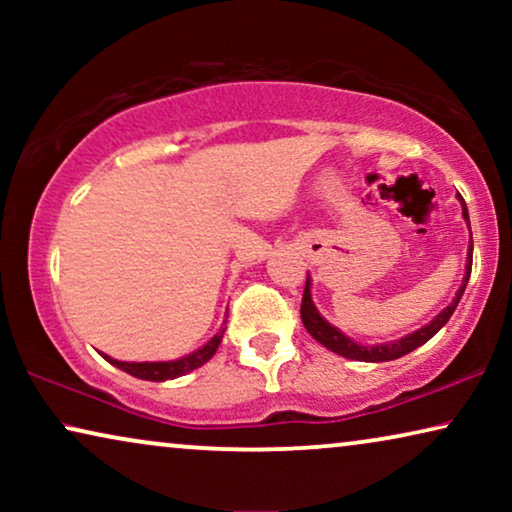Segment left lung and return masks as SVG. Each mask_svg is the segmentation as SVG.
<instances>
[{
  "mask_svg": "<svg viewBox=\"0 0 512 512\" xmlns=\"http://www.w3.org/2000/svg\"><path fill=\"white\" fill-rule=\"evenodd\" d=\"M461 205H464V219L468 226H471V221H468V209H466V202L464 198L459 195ZM471 265H473V242L471 247H468V263H466V277H464V284H461V289L457 291V298L452 300L450 307H445L443 312L438 314L436 319L431 321L429 326L419 328V331L405 335L401 340H394V342H387V345H356L354 340H349L345 333H340L338 328H333L328 321L321 317L317 312V307L312 303V296H310V277H307L305 282V291H303V303H300V319H303V324L307 328V333L312 335L314 340L321 342L326 349H331V352L345 356V359H354V361H370V363H382V361H394V359H401V356L410 354L412 349L422 347L426 340H431L433 335H436L440 328H443L447 321H450L452 312L457 310L459 300H461V293H464L466 284H468V277H471Z\"/></svg>",
  "mask_w": 512,
  "mask_h": 512,
  "instance_id": "1",
  "label": "left lung"
}]
</instances>
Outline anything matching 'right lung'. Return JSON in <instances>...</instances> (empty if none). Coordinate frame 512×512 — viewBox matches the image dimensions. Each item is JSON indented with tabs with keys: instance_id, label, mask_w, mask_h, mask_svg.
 Listing matches in <instances>:
<instances>
[{
	"instance_id": "right-lung-1",
	"label": "right lung",
	"mask_w": 512,
	"mask_h": 512,
	"mask_svg": "<svg viewBox=\"0 0 512 512\" xmlns=\"http://www.w3.org/2000/svg\"><path fill=\"white\" fill-rule=\"evenodd\" d=\"M223 333H226V321H223L221 331L214 335L212 340L207 342L205 347L198 349V352L184 356V359H177V361H160V363H125V361H116V359H109V356H104L109 363H114L116 368L125 370V373H130L132 377H139V380H149V382H165V380H174V377L179 375H186L191 373V370L200 368L202 363H207L212 356L216 354V349H219L221 340H223Z\"/></svg>"
}]
</instances>
